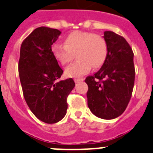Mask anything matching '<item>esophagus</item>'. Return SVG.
Instances as JSON below:
<instances>
[{
	"instance_id": "obj_1",
	"label": "esophagus",
	"mask_w": 153,
	"mask_h": 153,
	"mask_svg": "<svg viewBox=\"0 0 153 153\" xmlns=\"http://www.w3.org/2000/svg\"><path fill=\"white\" fill-rule=\"evenodd\" d=\"M83 78H75V79H74V81H75V83H78V82L83 81Z\"/></svg>"
}]
</instances>
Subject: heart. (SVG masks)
Returning <instances> with one entry per match:
<instances>
[{"instance_id": "b5f03b06", "label": "heart", "mask_w": 153, "mask_h": 153, "mask_svg": "<svg viewBox=\"0 0 153 153\" xmlns=\"http://www.w3.org/2000/svg\"><path fill=\"white\" fill-rule=\"evenodd\" d=\"M53 56L61 65L70 63L76 55L77 61L66 68L69 77H78L87 74L91 67L98 69L108 56V44L102 36L91 32L76 31L64 39L63 45L52 46Z\"/></svg>"}]
</instances>
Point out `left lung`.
Returning a JSON list of instances; mask_svg holds the SVG:
<instances>
[{
    "instance_id": "1",
    "label": "left lung",
    "mask_w": 153,
    "mask_h": 153,
    "mask_svg": "<svg viewBox=\"0 0 153 153\" xmlns=\"http://www.w3.org/2000/svg\"><path fill=\"white\" fill-rule=\"evenodd\" d=\"M104 35L108 56L100 70L85 79L87 104L97 117L113 119L125 111L131 97L135 75L134 53L124 37L111 31Z\"/></svg>"
}]
</instances>
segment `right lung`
<instances>
[{"label": "right lung", "mask_w": 153, "mask_h": 153, "mask_svg": "<svg viewBox=\"0 0 153 153\" xmlns=\"http://www.w3.org/2000/svg\"><path fill=\"white\" fill-rule=\"evenodd\" d=\"M61 32L39 27L22 42L18 73L28 108L37 118L56 123L66 114L68 95L75 87L72 78L59 80L63 70L52 53Z\"/></svg>", "instance_id": "right-lung-1"}]
</instances>
